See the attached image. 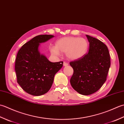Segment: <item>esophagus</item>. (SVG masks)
<instances>
[{
	"instance_id": "esophagus-1",
	"label": "esophagus",
	"mask_w": 124,
	"mask_h": 124,
	"mask_svg": "<svg viewBox=\"0 0 124 124\" xmlns=\"http://www.w3.org/2000/svg\"><path fill=\"white\" fill-rule=\"evenodd\" d=\"M63 65H64V66H67V65H68V63H67L66 62H63Z\"/></svg>"
}]
</instances>
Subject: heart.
<instances>
[{"label": "heart", "instance_id": "b5f03b06", "mask_svg": "<svg viewBox=\"0 0 124 124\" xmlns=\"http://www.w3.org/2000/svg\"><path fill=\"white\" fill-rule=\"evenodd\" d=\"M88 46V41L85 38L66 37L57 40L55 47H51L50 51L56 56H59L60 52L66 53L68 59L76 60L83 57L87 53Z\"/></svg>", "mask_w": 124, "mask_h": 124}]
</instances>
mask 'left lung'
<instances>
[{"mask_svg":"<svg viewBox=\"0 0 124 124\" xmlns=\"http://www.w3.org/2000/svg\"><path fill=\"white\" fill-rule=\"evenodd\" d=\"M86 37L89 43L88 53L70 62L73 69L71 85L75 91L84 95L94 93L101 87L106 81L110 67L107 46L95 38Z\"/></svg>","mask_w":124,"mask_h":124,"instance_id":"left-lung-1","label":"left lung"}]
</instances>
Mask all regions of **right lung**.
Returning a JSON list of instances; mask_svg holds the SVG:
<instances>
[{
	"mask_svg": "<svg viewBox=\"0 0 124 124\" xmlns=\"http://www.w3.org/2000/svg\"><path fill=\"white\" fill-rule=\"evenodd\" d=\"M54 36H37L24 44L18 51L15 70L17 81L25 92L34 96L46 93L53 83L54 76L63 64V61L51 62L38 51L39 43Z\"/></svg>",
	"mask_w": 124,
	"mask_h": 124,
	"instance_id": "obj_1",
	"label": "right lung"
}]
</instances>
